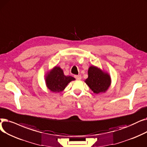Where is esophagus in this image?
<instances>
[{"mask_svg":"<svg viewBox=\"0 0 147 147\" xmlns=\"http://www.w3.org/2000/svg\"><path fill=\"white\" fill-rule=\"evenodd\" d=\"M74 77L78 80H80L81 79V76L80 75H75Z\"/></svg>","mask_w":147,"mask_h":147,"instance_id":"esophagus-1","label":"esophagus"}]
</instances>
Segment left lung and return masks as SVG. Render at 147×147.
Segmentation results:
<instances>
[{
    "mask_svg": "<svg viewBox=\"0 0 147 147\" xmlns=\"http://www.w3.org/2000/svg\"><path fill=\"white\" fill-rule=\"evenodd\" d=\"M88 75V77L85 82L96 94L105 92L111 84L109 75L94 66L89 67Z\"/></svg>",
    "mask_w": 147,
    "mask_h": 147,
    "instance_id": "left-lung-1",
    "label": "left lung"
}]
</instances>
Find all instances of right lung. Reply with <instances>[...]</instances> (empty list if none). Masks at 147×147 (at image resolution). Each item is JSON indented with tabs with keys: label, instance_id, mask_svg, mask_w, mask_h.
<instances>
[{
	"label": "right lung",
	"instance_id": "obj_1",
	"mask_svg": "<svg viewBox=\"0 0 147 147\" xmlns=\"http://www.w3.org/2000/svg\"><path fill=\"white\" fill-rule=\"evenodd\" d=\"M75 78L71 76H65L63 70L60 67L55 66L46 78V84L48 88L51 92L57 93L63 90L68 83Z\"/></svg>",
	"mask_w": 147,
	"mask_h": 147
}]
</instances>
